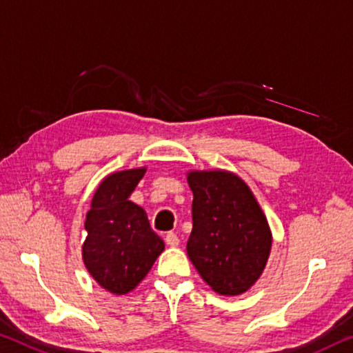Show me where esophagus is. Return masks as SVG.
<instances>
[{
	"label": "esophagus",
	"mask_w": 353,
	"mask_h": 353,
	"mask_svg": "<svg viewBox=\"0 0 353 353\" xmlns=\"http://www.w3.org/2000/svg\"><path fill=\"white\" fill-rule=\"evenodd\" d=\"M165 242H166L168 247H171V248L179 247V237H177V234H174V232H168L166 237H165Z\"/></svg>",
	"instance_id": "1"
}]
</instances>
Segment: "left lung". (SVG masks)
Listing matches in <instances>:
<instances>
[{
    "mask_svg": "<svg viewBox=\"0 0 353 353\" xmlns=\"http://www.w3.org/2000/svg\"><path fill=\"white\" fill-rule=\"evenodd\" d=\"M187 181L193 192L190 261L216 294L247 292L270 256L267 216L247 182L231 171L193 170Z\"/></svg>",
    "mask_w": 353,
    "mask_h": 353,
    "instance_id": "obj_1",
    "label": "left lung"
}]
</instances>
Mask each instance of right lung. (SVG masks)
<instances>
[{
  "label": "right lung",
  "instance_id": "obj_1",
  "mask_svg": "<svg viewBox=\"0 0 353 353\" xmlns=\"http://www.w3.org/2000/svg\"><path fill=\"white\" fill-rule=\"evenodd\" d=\"M144 174L146 166L103 177L86 214L83 262L99 286L114 295L132 292L165 250L143 207L128 199Z\"/></svg>",
  "mask_w": 353,
  "mask_h": 353
}]
</instances>
